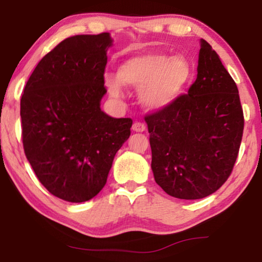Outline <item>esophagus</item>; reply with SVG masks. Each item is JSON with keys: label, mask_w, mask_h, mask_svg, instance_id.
<instances>
[{"label": "esophagus", "mask_w": 262, "mask_h": 262, "mask_svg": "<svg viewBox=\"0 0 262 262\" xmlns=\"http://www.w3.org/2000/svg\"><path fill=\"white\" fill-rule=\"evenodd\" d=\"M145 124L144 123H141V121H135L134 125H132V130L136 131V132H143L145 131Z\"/></svg>", "instance_id": "1"}]
</instances>
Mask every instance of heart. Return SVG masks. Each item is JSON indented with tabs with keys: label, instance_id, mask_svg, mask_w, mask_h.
Instances as JSON below:
<instances>
[{
	"label": "heart",
	"instance_id": "obj_1",
	"mask_svg": "<svg viewBox=\"0 0 262 262\" xmlns=\"http://www.w3.org/2000/svg\"><path fill=\"white\" fill-rule=\"evenodd\" d=\"M191 80V68L181 57L150 53L126 60L119 67L118 77L106 80L111 94L119 96L121 83L140 88L142 105L150 111L169 107Z\"/></svg>",
	"mask_w": 262,
	"mask_h": 262
}]
</instances>
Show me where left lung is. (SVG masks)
Wrapping results in <instances>:
<instances>
[{"label":"left lung","mask_w":262,"mask_h":262,"mask_svg":"<svg viewBox=\"0 0 262 262\" xmlns=\"http://www.w3.org/2000/svg\"><path fill=\"white\" fill-rule=\"evenodd\" d=\"M196 70L187 94L144 118L156 184L186 200L205 198L228 180L245 126L237 85L203 39Z\"/></svg>","instance_id":"1"}]
</instances>
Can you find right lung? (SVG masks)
Masks as SVG:
<instances>
[{
    "label": "right lung",
    "instance_id": "1",
    "mask_svg": "<svg viewBox=\"0 0 262 262\" xmlns=\"http://www.w3.org/2000/svg\"><path fill=\"white\" fill-rule=\"evenodd\" d=\"M111 45L110 33L64 39L42 57L21 96L25 155L42 186L70 203L101 191L131 135V118L117 119L100 108Z\"/></svg>",
    "mask_w": 262,
    "mask_h": 262
}]
</instances>
